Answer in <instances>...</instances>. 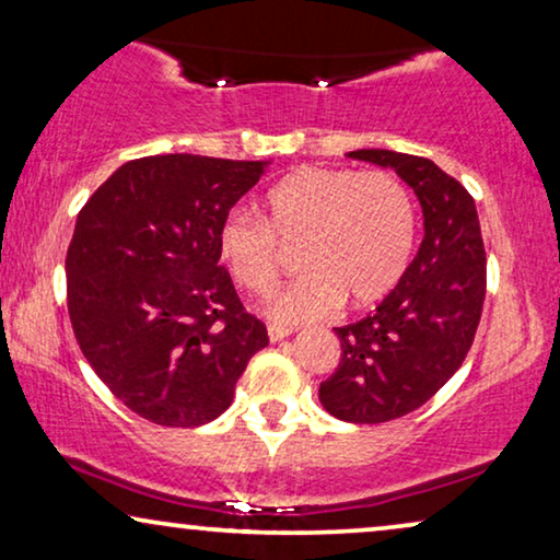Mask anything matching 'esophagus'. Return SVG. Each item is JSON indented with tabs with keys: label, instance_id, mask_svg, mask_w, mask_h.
Segmentation results:
<instances>
[{
	"label": "esophagus",
	"instance_id": "esophagus-1",
	"mask_svg": "<svg viewBox=\"0 0 560 560\" xmlns=\"http://www.w3.org/2000/svg\"><path fill=\"white\" fill-rule=\"evenodd\" d=\"M267 336H270V341H282V339H288V336H293V328L270 324L267 326Z\"/></svg>",
	"mask_w": 560,
	"mask_h": 560
}]
</instances>
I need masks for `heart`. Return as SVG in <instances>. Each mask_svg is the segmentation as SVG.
<instances>
[{
    "instance_id": "b5f03b06",
    "label": "heart",
    "mask_w": 560,
    "mask_h": 560,
    "mask_svg": "<svg viewBox=\"0 0 560 560\" xmlns=\"http://www.w3.org/2000/svg\"><path fill=\"white\" fill-rule=\"evenodd\" d=\"M262 213L265 221L229 213L217 249L242 288L265 295L280 275L277 242H303L298 265L305 275L267 305L280 324L324 318L343 301L366 308L393 293L410 265L416 201L395 173L298 167L267 190Z\"/></svg>"
}]
</instances>
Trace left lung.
Wrapping results in <instances>:
<instances>
[{
    "label": "left lung",
    "instance_id": "obj_1",
    "mask_svg": "<svg viewBox=\"0 0 560 560\" xmlns=\"http://www.w3.org/2000/svg\"><path fill=\"white\" fill-rule=\"evenodd\" d=\"M347 158L395 171L423 209L418 255L377 311L334 328L341 362L318 387L334 418L387 423L431 400L471 349L487 290L485 242L469 190L433 160L393 150Z\"/></svg>",
    "mask_w": 560,
    "mask_h": 560
}]
</instances>
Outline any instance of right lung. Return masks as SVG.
Returning <instances> with one entry per match:
<instances>
[{
  "instance_id": "right-lung-1",
  "label": "right lung",
  "mask_w": 560,
  "mask_h": 560,
  "mask_svg": "<svg viewBox=\"0 0 560 560\" xmlns=\"http://www.w3.org/2000/svg\"><path fill=\"white\" fill-rule=\"evenodd\" d=\"M270 163L188 152L129 160L75 219L66 257L75 341L140 418L211 423L270 343L217 249L221 221Z\"/></svg>"
}]
</instances>
